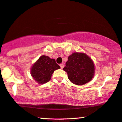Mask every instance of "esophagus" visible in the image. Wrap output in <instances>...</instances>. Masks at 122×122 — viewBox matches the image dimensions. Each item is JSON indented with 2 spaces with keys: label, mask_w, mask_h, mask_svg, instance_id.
Segmentation results:
<instances>
[{
  "label": "esophagus",
  "mask_w": 122,
  "mask_h": 122,
  "mask_svg": "<svg viewBox=\"0 0 122 122\" xmlns=\"http://www.w3.org/2000/svg\"><path fill=\"white\" fill-rule=\"evenodd\" d=\"M60 67H61V69H63V68H64V64H60Z\"/></svg>",
  "instance_id": "1"
}]
</instances>
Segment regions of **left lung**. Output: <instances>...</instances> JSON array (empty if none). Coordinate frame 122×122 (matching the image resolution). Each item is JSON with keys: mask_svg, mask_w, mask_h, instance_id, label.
Wrapping results in <instances>:
<instances>
[{"mask_svg": "<svg viewBox=\"0 0 122 122\" xmlns=\"http://www.w3.org/2000/svg\"><path fill=\"white\" fill-rule=\"evenodd\" d=\"M65 65L63 70L67 73L68 79L74 84H85L94 76V62L84 53H72L68 57Z\"/></svg>", "mask_w": 122, "mask_h": 122, "instance_id": "1", "label": "left lung"}]
</instances>
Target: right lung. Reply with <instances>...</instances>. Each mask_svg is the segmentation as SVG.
Wrapping results in <instances>:
<instances>
[{"instance_id": "1", "label": "right lung", "mask_w": 122, "mask_h": 122, "mask_svg": "<svg viewBox=\"0 0 122 122\" xmlns=\"http://www.w3.org/2000/svg\"><path fill=\"white\" fill-rule=\"evenodd\" d=\"M58 69H60V66L56 62L55 60L43 55L32 65L30 73L36 82L43 84L49 81L53 73Z\"/></svg>"}]
</instances>
